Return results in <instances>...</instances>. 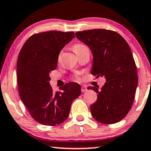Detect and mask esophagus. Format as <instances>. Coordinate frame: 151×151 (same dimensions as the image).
Returning <instances> with one entry per match:
<instances>
[{
	"label": "esophagus",
	"mask_w": 151,
	"mask_h": 151,
	"mask_svg": "<svg viewBox=\"0 0 151 151\" xmlns=\"http://www.w3.org/2000/svg\"><path fill=\"white\" fill-rule=\"evenodd\" d=\"M86 91H87L86 86H85V85H84V86H82V88H81V91H82V93H84V92H86Z\"/></svg>",
	"instance_id": "1"
}]
</instances>
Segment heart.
<instances>
[{
	"instance_id": "obj_1",
	"label": "heart",
	"mask_w": 151,
	"mask_h": 151,
	"mask_svg": "<svg viewBox=\"0 0 151 151\" xmlns=\"http://www.w3.org/2000/svg\"><path fill=\"white\" fill-rule=\"evenodd\" d=\"M86 45H85L84 44H82V43H76L72 47V49H73V52L77 54H79L80 52H82L83 50H84L85 49H87ZM80 73H77L75 74V78L76 80H80Z\"/></svg>"
}]
</instances>
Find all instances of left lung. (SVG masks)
Masks as SVG:
<instances>
[{
  "instance_id": "1",
  "label": "left lung",
  "mask_w": 151,
  "mask_h": 151,
  "mask_svg": "<svg viewBox=\"0 0 151 151\" xmlns=\"http://www.w3.org/2000/svg\"><path fill=\"white\" fill-rule=\"evenodd\" d=\"M76 36L93 53L91 74L106 79L101 90L88 88L98 94L97 101L91 106L92 116L103 124L121 121L132 108L137 85V67L129 45L121 35L111 30H83Z\"/></svg>"
}]
</instances>
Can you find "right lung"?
<instances>
[{
	"mask_svg": "<svg viewBox=\"0 0 151 151\" xmlns=\"http://www.w3.org/2000/svg\"><path fill=\"white\" fill-rule=\"evenodd\" d=\"M73 37L74 32L57 30L32 35L23 45L17 62L19 95L35 121L55 126L69 116L74 99L81 95V87L69 82L54 93L50 73L57 67L60 50Z\"/></svg>",
	"mask_w": 151,
	"mask_h": 151,
	"instance_id": "right-lung-1",
	"label": "right lung"
}]
</instances>
